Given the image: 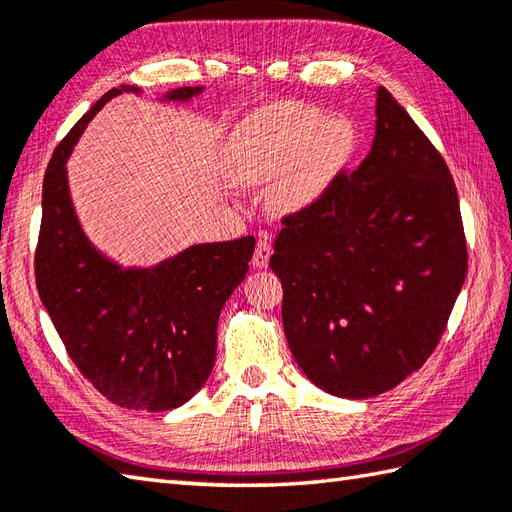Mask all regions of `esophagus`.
I'll use <instances>...</instances> for the list:
<instances>
[{"label":"esophagus","instance_id":"obj_1","mask_svg":"<svg viewBox=\"0 0 512 512\" xmlns=\"http://www.w3.org/2000/svg\"><path fill=\"white\" fill-rule=\"evenodd\" d=\"M270 255H273V246H270L268 239H259L255 246V253H253V262L250 264H253L255 268H266Z\"/></svg>","mask_w":512,"mask_h":512}]
</instances>
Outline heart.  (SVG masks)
I'll use <instances>...</instances> for the list:
<instances>
[{"instance_id":"heart-1","label":"heart","mask_w":512,"mask_h":512,"mask_svg":"<svg viewBox=\"0 0 512 512\" xmlns=\"http://www.w3.org/2000/svg\"><path fill=\"white\" fill-rule=\"evenodd\" d=\"M356 127L345 116L286 103L250 116L235 129L224 167L237 184L273 177L270 202L279 211H301L317 202L356 149Z\"/></svg>"}]
</instances>
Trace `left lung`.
Wrapping results in <instances>:
<instances>
[{
    "instance_id": "1",
    "label": "left lung",
    "mask_w": 512,
    "mask_h": 512,
    "mask_svg": "<svg viewBox=\"0 0 512 512\" xmlns=\"http://www.w3.org/2000/svg\"><path fill=\"white\" fill-rule=\"evenodd\" d=\"M270 268L301 372L332 396L383 394L436 350L466 279L447 162L383 85L372 149L288 215Z\"/></svg>"
}]
</instances>
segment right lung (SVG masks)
Instances as JSON below:
<instances>
[{
	"mask_svg": "<svg viewBox=\"0 0 512 512\" xmlns=\"http://www.w3.org/2000/svg\"><path fill=\"white\" fill-rule=\"evenodd\" d=\"M96 101L54 149L43 178L35 277L43 308L79 372L118 407L169 411L193 398L211 376L217 321L248 273L255 237L193 244L154 266H123L85 235L74 211L68 158L85 127L118 94ZM202 85L158 101L187 103Z\"/></svg>",
	"mask_w": 512,
	"mask_h": 512,
	"instance_id": "right-lung-1",
	"label": "right lung"
}]
</instances>
